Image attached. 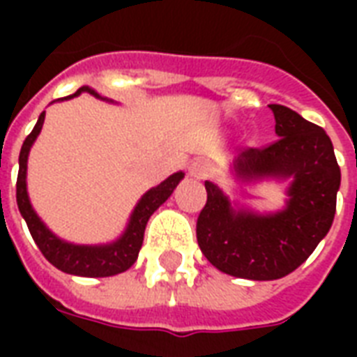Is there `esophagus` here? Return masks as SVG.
Wrapping results in <instances>:
<instances>
[{
  "label": "esophagus",
  "mask_w": 357,
  "mask_h": 357,
  "mask_svg": "<svg viewBox=\"0 0 357 357\" xmlns=\"http://www.w3.org/2000/svg\"><path fill=\"white\" fill-rule=\"evenodd\" d=\"M190 174L198 179L207 178V174H209V165L206 161H195L190 165Z\"/></svg>",
  "instance_id": "obj_1"
}]
</instances>
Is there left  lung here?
<instances>
[{
	"label": "left lung",
	"mask_w": 357,
	"mask_h": 357,
	"mask_svg": "<svg viewBox=\"0 0 357 357\" xmlns=\"http://www.w3.org/2000/svg\"><path fill=\"white\" fill-rule=\"evenodd\" d=\"M274 142L246 148L235 159L243 179L293 178L287 207L276 215L235 213L217 185L206 181L207 202L198 215L196 238L218 271L246 280H278L298 268L335 217L341 170L330 137L285 105H271Z\"/></svg>",
	"instance_id": "1"
}]
</instances>
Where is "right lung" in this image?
Listing matches in <instances>:
<instances>
[{"mask_svg": "<svg viewBox=\"0 0 357 357\" xmlns=\"http://www.w3.org/2000/svg\"><path fill=\"white\" fill-rule=\"evenodd\" d=\"M91 92L98 96L96 92L91 91L89 86H81L79 91L68 98L77 96L79 92ZM44 114L38 116V122L33 128L27 139L22 144L20 150V170L18 179H16V202H18V209L22 217L27 222V228L31 231V237L36 243L42 255L46 257L53 266H57L59 271L66 272V274H74V276H85V278H103V276H114L120 272L128 271L129 266L133 265L137 257H139V250L144 241V229L146 224L150 220L157 207L167 202V198L172 195L179 179L183 178V172H178L165 179L161 185H157L153 189L146 192L140 202L135 207L129 226L126 234L113 244L107 246H75L68 244L57 238L50 229L40 222V218L36 217L33 207L27 198V189H25V170H27V155H29L31 144L35 142L36 135L40 133L42 123H44Z\"/></svg>", "mask_w": 357, "mask_h": 357, "instance_id": "1", "label": "right lung"}]
</instances>
